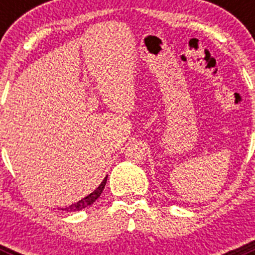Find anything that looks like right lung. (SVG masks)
Returning <instances> with one entry per match:
<instances>
[{"label":"right lung","instance_id":"right-lung-1","mask_svg":"<svg viewBox=\"0 0 255 255\" xmlns=\"http://www.w3.org/2000/svg\"><path fill=\"white\" fill-rule=\"evenodd\" d=\"M106 181H107V176L105 177V180L101 182V185L98 186V188H97L93 193H91V194L88 195V197L83 198L82 200H79V202H76V203H74V204H71V206L64 208V211H67V212L82 211L83 208H87V207H89L91 204H93L94 202H96V200L100 198V195L102 194V191H103V189H105V185H106Z\"/></svg>","mask_w":255,"mask_h":255}]
</instances>
